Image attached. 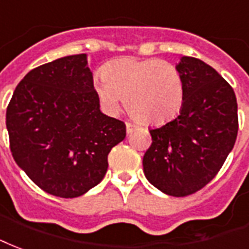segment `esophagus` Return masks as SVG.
I'll return each instance as SVG.
<instances>
[{"mask_svg":"<svg viewBox=\"0 0 249 249\" xmlns=\"http://www.w3.org/2000/svg\"><path fill=\"white\" fill-rule=\"evenodd\" d=\"M126 130L127 134H131V132H134L136 130V126L131 122H126Z\"/></svg>","mask_w":249,"mask_h":249,"instance_id":"1","label":"esophagus"}]
</instances>
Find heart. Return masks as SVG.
Here are the masks:
<instances>
[{
    "instance_id": "1",
    "label": "heart",
    "mask_w": 249,
    "mask_h": 249,
    "mask_svg": "<svg viewBox=\"0 0 249 249\" xmlns=\"http://www.w3.org/2000/svg\"><path fill=\"white\" fill-rule=\"evenodd\" d=\"M93 88L106 109L115 111L126 100L130 114L145 123H164L175 118L185 101L184 78L178 68L159 59L110 61Z\"/></svg>"
}]
</instances>
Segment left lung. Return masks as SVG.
<instances>
[{
	"mask_svg": "<svg viewBox=\"0 0 249 249\" xmlns=\"http://www.w3.org/2000/svg\"><path fill=\"white\" fill-rule=\"evenodd\" d=\"M185 84L180 114L149 130L152 143L143 156L147 180L173 197L205 188L226 161L238 136V102L215 69L184 56L177 65Z\"/></svg>",
	"mask_w": 249,
	"mask_h": 249,
	"instance_id": "obj_1",
	"label": "left lung"
}]
</instances>
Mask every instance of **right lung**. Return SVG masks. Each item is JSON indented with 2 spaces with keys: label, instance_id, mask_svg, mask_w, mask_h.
<instances>
[{
  "label": "right lung",
  "instance_id": "obj_1",
  "mask_svg": "<svg viewBox=\"0 0 249 249\" xmlns=\"http://www.w3.org/2000/svg\"><path fill=\"white\" fill-rule=\"evenodd\" d=\"M10 151L34 184L60 198L100 184L126 124L101 113L87 55L36 67L17 85L6 110Z\"/></svg>",
  "mask_w": 249,
  "mask_h": 249
}]
</instances>
